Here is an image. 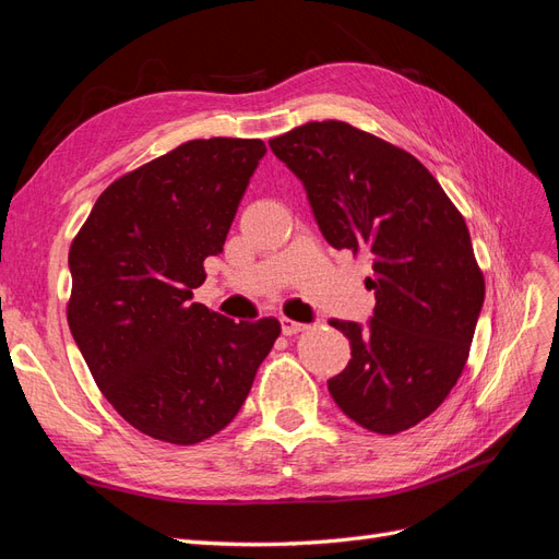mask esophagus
Here are the masks:
<instances>
[{
	"label": "esophagus",
	"mask_w": 559,
	"mask_h": 559,
	"mask_svg": "<svg viewBox=\"0 0 559 559\" xmlns=\"http://www.w3.org/2000/svg\"><path fill=\"white\" fill-rule=\"evenodd\" d=\"M282 321V333L284 335H294V333H300V331H306L308 326L306 324H300V321H294V319H280Z\"/></svg>",
	"instance_id": "1"
}]
</instances>
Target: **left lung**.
Returning <instances> with one entry per match:
<instances>
[{"label": "left lung", "instance_id": "8db88e82", "mask_svg": "<svg viewBox=\"0 0 559 559\" xmlns=\"http://www.w3.org/2000/svg\"><path fill=\"white\" fill-rule=\"evenodd\" d=\"M302 181L335 249L373 261L368 326L331 319L352 359L329 392L364 429L415 427L460 380L485 300L464 216L408 151L343 121H312L267 142Z\"/></svg>", "mask_w": 559, "mask_h": 559}]
</instances>
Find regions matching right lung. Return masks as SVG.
Returning a JSON list of instances; mask_svg holds the SVG:
<instances>
[{
    "mask_svg": "<svg viewBox=\"0 0 559 559\" xmlns=\"http://www.w3.org/2000/svg\"><path fill=\"white\" fill-rule=\"evenodd\" d=\"M263 156L261 140L186 142L107 186L70 247V331L114 411L156 441L228 427L282 331L193 302Z\"/></svg>",
    "mask_w": 559,
    "mask_h": 559,
    "instance_id": "obj_1",
    "label": "right lung"
}]
</instances>
